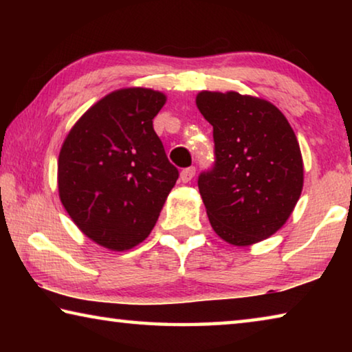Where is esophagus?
Returning a JSON list of instances; mask_svg holds the SVG:
<instances>
[{
	"label": "esophagus",
	"mask_w": 352,
	"mask_h": 352,
	"mask_svg": "<svg viewBox=\"0 0 352 352\" xmlns=\"http://www.w3.org/2000/svg\"><path fill=\"white\" fill-rule=\"evenodd\" d=\"M194 175H195V168H194V166H190V168H186V169L182 170L180 178H182L183 183H188V182L192 180Z\"/></svg>",
	"instance_id": "1"
}]
</instances>
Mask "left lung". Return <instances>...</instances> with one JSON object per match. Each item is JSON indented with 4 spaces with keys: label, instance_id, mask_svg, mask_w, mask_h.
I'll return each instance as SVG.
<instances>
[{
    "label": "left lung",
    "instance_id": "left-lung-1",
    "mask_svg": "<svg viewBox=\"0 0 352 352\" xmlns=\"http://www.w3.org/2000/svg\"><path fill=\"white\" fill-rule=\"evenodd\" d=\"M195 102L212 126L214 164L197 180L211 226L237 247L267 239L301 195L302 158L294 130L264 99L201 91Z\"/></svg>",
    "mask_w": 352,
    "mask_h": 352
}]
</instances>
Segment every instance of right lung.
<instances>
[{
    "instance_id": "add662e5",
    "label": "right lung",
    "mask_w": 352,
    "mask_h": 352,
    "mask_svg": "<svg viewBox=\"0 0 352 352\" xmlns=\"http://www.w3.org/2000/svg\"><path fill=\"white\" fill-rule=\"evenodd\" d=\"M166 96L148 88L107 94L71 129L58 155V195L87 237L129 250L151 234L178 169L153 130Z\"/></svg>"
}]
</instances>
